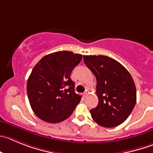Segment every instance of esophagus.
<instances>
[{
	"label": "esophagus",
	"instance_id": "esophagus-1",
	"mask_svg": "<svg viewBox=\"0 0 153 153\" xmlns=\"http://www.w3.org/2000/svg\"><path fill=\"white\" fill-rule=\"evenodd\" d=\"M88 94H89V91H88V89H86V90H85V92L83 93V96H84V97H86L87 96H88Z\"/></svg>",
	"mask_w": 153,
	"mask_h": 153
}]
</instances>
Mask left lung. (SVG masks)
<instances>
[{"mask_svg": "<svg viewBox=\"0 0 153 153\" xmlns=\"http://www.w3.org/2000/svg\"><path fill=\"white\" fill-rule=\"evenodd\" d=\"M83 60L97 79L98 104L90 110L93 120L103 127L119 126L136 104V87L130 73L108 56H84Z\"/></svg>", "mask_w": 153, "mask_h": 153, "instance_id": "1", "label": "left lung"}]
</instances>
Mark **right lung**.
Returning a JSON list of instances; mask_svg holds the SVG:
<instances>
[{
	"label": "right lung",
	"mask_w": 153,
	"mask_h": 153,
	"mask_svg": "<svg viewBox=\"0 0 153 153\" xmlns=\"http://www.w3.org/2000/svg\"><path fill=\"white\" fill-rule=\"evenodd\" d=\"M82 59L68 51L53 52L34 66L27 82L30 107L37 117L49 123L68 119L81 100L76 94L71 74Z\"/></svg>",
	"instance_id": "1"
}]
</instances>
